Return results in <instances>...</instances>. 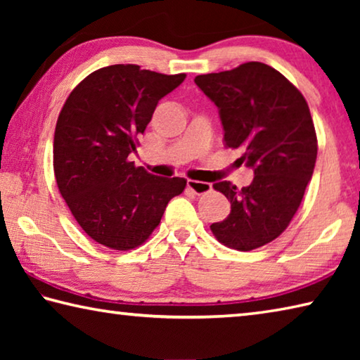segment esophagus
<instances>
[{
	"mask_svg": "<svg viewBox=\"0 0 360 360\" xmlns=\"http://www.w3.org/2000/svg\"><path fill=\"white\" fill-rule=\"evenodd\" d=\"M187 187L191 188V191H192L193 193H197V195H203V193L211 191V184H210V182H203V181L188 179V181H187Z\"/></svg>",
	"mask_w": 360,
	"mask_h": 360,
	"instance_id": "1",
	"label": "esophagus"
}]
</instances>
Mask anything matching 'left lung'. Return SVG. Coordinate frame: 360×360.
I'll return each mask as SVG.
<instances>
[{
    "mask_svg": "<svg viewBox=\"0 0 360 360\" xmlns=\"http://www.w3.org/2000/svg\"><path fill=\"white\" fill-rule=\"evenodd\" d=\"M195 84L219 108L225 146L245 150L240 160L254 168L248 187L212 186L231 211L211 231L227 248L252 251L288 229L311 181L318 138L308 103L281 72L260 62L200 75Z\"/></svg>",
    "mask_w": 360,
    "mask_h": 360,
    "instance_id": "obj_1",
    "label": "left lung"
}]
</instances>
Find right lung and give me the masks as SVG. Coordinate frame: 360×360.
Masks as SVG:
<instances>
[{
	"mask_svg": "<svg viewBox=\"0 0 360 360\" xmlns=\"http://www.w3.org/2000/svg\"><path fill=\"white\" fill-rule=\"evenodd\" d=\"M184 79V72L111 65L66 98L53 136V173L71 214L98 245L115 251L141 246L169 200L186 188L184 178H157L129 158L157 103Z\"/></svg>",
	"mask_w": 360,
	"mask_h": 360,
	"instance_id": "obj_1",
	"label": "right lung"
}]
</instances>
